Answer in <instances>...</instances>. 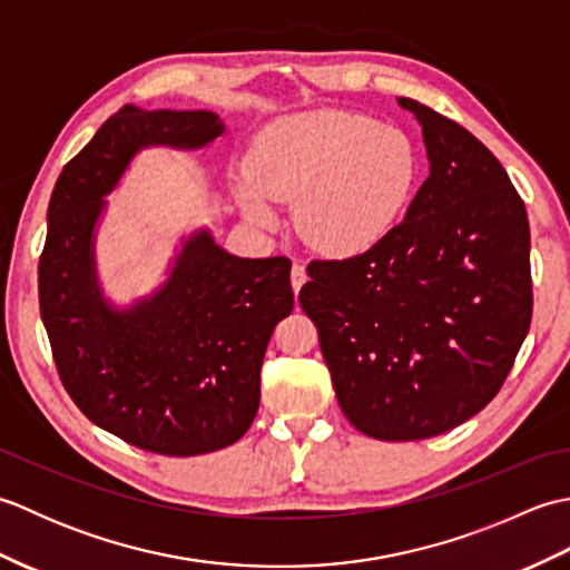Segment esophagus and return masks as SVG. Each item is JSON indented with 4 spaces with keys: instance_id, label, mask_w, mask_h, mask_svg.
I'll use <instances>...</instances> for the list:
<instances>
[{
    "instance_id": "esophagus-1",
    "label": "esophagus",
    "mask_w": 570,
    "mask_h": 570,
    "mask_svg": "<svg viewBox=\"0 0 570 570\" xmlns=\"http://www.w3.org/2000/svg\"><path fill=\"white\" fill-rule=\"evenodd\" d=\"M306 278H308L306 266H304V264H294V266H292V286H294L296 294L301 292V286L306 284Z\"/></svg>"
}]
</instances>
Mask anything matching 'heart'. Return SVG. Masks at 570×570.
Segmentation results:
<instances>
[{"mask_svg": "<svg viewBox=\"0 0 570 570\" xmlns=\"http://www.w3.org/2000/svg\"><path fill=\"white\" fill-rule=\"evenodd\" d=\"M419 176L404 131L345 110H316L272 125L254 141L237 200L272 227L276 203L296 200V227L311 247L353 257L392 233Z\"/></svg>", "mask_w": 570, "mask_h": 570, "instance_id": "1", "label": "heart"}]
</instances>
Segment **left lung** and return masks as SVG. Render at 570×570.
Returning <instances> with one entry per match:
<instances>
[{
  "mask_svg": "<svg viewBox=\"0 0 570 570\" xmlns=\"http://www.w3.org/2000/svg\"><path fill=\"white\" fill-rule=\"evenodd\" d=\"M399 105L421 125L429 178L380 245L311 262L298 301L347 421L419 441L475 416L510 374L531 323L529 220L485 144L426 105Z\"/></svg>",
  "mask_w": 570,
  "mask_h": 570,
  "instance_id": "8db88e82",
  "label": "left lung"
}]
</instances>
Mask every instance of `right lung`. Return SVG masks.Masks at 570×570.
I'll use <instances>...</instances> for the list:
<instances>
[{
  "instance_id": "right-lung-1",
  "label": "right lung",
  "mask_w": 570,
  "mask_h": 570,
  "mask_svg": "<svg viewBox=\"0 0 570 570\" xmlns=\"http://www.w3.org/2000/svg\"><path fill=\"white\" fill-rule=\"evenodd\" d=\"M225 135L208 110L125 105L63 166L48 203L39 304L72 402L95 426L161 455L233 445L259 409V372L276 323L294 308L292 262L225 252L193 229L151 294L105 296L95 237L105 196L149 147L203 149Z\"/></svg>"
}]
</instances>
